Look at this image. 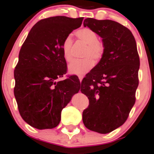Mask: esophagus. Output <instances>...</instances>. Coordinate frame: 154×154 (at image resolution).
Segmentation results:
<instances>
[{
	"label": "esophagus",
	"instance_id": "obj_1",
	"mask_svg": "<svg viewBox=\"0 0 154 154\" xmlns=\"http://www.w3.org/2000/svg\"><path fill=\"white\" fill-rule=\"evenodd\" d=\"M78 78H79V80H80V81L81 82L82 80H83V75H79Z\"/></svg>",
	"mask_w": 154,
	"mask_h": 154
}]
</instances>
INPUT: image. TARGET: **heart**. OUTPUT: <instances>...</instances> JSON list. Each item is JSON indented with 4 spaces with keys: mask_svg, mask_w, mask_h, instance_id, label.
I'll return each instance as SVG.
<instances>
[{
    "mask_svg": "<svg viewBox=\"0 0 154 154\" xmlns=\"http://www.w3.org/2000/svg\"><path fill=\"white\" fill-rule=\"evenodd\" d=\"M76 35L80 41L83 42L87 46L83 54L84 59L72 62L68 66V71L71 74L81 75L86 74L93 67V59L94 61H98L103 57L105 52V45L103 42L99 40L98 33L88 27L78 29L76 32ZM72 46L73 39L68 35L62 44L63 57L67 63H70L73 60Z\"/></svg>",
    "mask_w": 154,
    "mask_h": 154,
    "instance_id": "1",
    "label": "heart"
}]
</instances>
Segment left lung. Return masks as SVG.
<instances>
[{"mask_svg":"<svg viewBox=\"0 0 154 154\" xmlns=\"http://www.w3.org/2000/svg\"><path fill=\"white\" fill-rule=\"evenodd\" d=\"M83 24L103 38L105 52L82 81L81 91L89 100L83 122L88 130L105 134L125 123L136 102L140 60L127 27L112 20L91 18Z\"/></svg>","mask_w":154,"mask_h":154,"instance_id":"1","label":"left lung"}]
</instances>
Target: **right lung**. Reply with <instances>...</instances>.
Instances as JSON below:
<instances>
[{"label": "right lung", "instance_id": "right-lung-1", "mask_svg": "<svg viewBox=\"0 0 154 154\" xmlns=\"http://www.w3.org/2000/svg\"><path fill=\"white\" fill-rule=\"evenodd\" d=\"M83 18L54 16L40 20L29 31L14 71V95L21 118L31 127L52 129L61 112L80 88L74 76L57 82L67 71L62 44L81 26Z\"/></svg>", "mask_w": 154, "mask_h": 154}]
</instances>
